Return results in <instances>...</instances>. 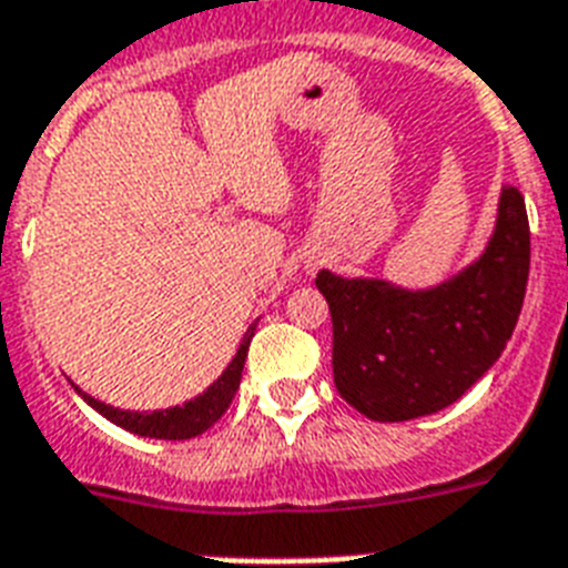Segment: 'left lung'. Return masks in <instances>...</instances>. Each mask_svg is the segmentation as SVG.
I'll return each mask as SVG.
<instances>
[{
	"mask_svg": "<svg viewBox=\"0 0 568 568\" xmlns=\"http://www.w3.org/2000/svg\"><path fill=\"white\" fill-rule=\"evenodd\" d=\"M530 270L525 199L501 187L496 229L478 261L428 290L322 270L334 325V384L375 422H407L455 405L501 357Z\"/></svg>",
	"mask_w": 568,
	"mask_h": 568,
	"instance_id": "obj_1",
	"label": "left lung"
}]
</instances>
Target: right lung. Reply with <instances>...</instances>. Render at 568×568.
Segmentation results:
<instances>
[{"instance_id": "1", "label": "right lung", "mask_w": 568, "mask_h": 568, "mask_svg": "<svg viewBox=\"0 0 568 568\" xmlns=\"http://www.w3.org/2000/svg\"><path fill=\"white\" fill-rule=\"evenodd\" d=\"M255 337V325H248V331L243 334V343H240L237 355L231 357V363L225 366L220 378L213 381L211 387L202 393V396L190 398L184 405L166 407V410H120V407H111L99 402V398L81 393V398L88 402L93 410H99L104 419H111L113 425L138 434V437H152V439H190L205 434L213 422L220 419L222 413L229 410L231 398L240 387V375H243V363L248 355V343Z\"/></svg>"}]
</instances>
